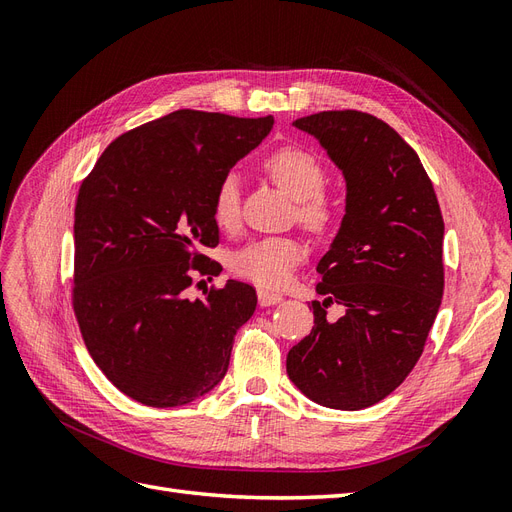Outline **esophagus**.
<instances>
[{
    "instance_id": "34e87169",
    "label": "esophagus",
    "mask_w": 512,
    "mask_h": 512,
    "mask_svg": "<svg viewBox=\"0 0 512 512\" xmlns=\"http://www.w3.org/2000/svg\"><path fill=\"white\" fill-rule=\"evenodd\" d=\"M284 301V294L280 292H273L269 288H258V303L262 307H269V305H275V303H282Z\"/></svg>"
}]
</instances>
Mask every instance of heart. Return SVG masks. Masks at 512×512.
<instances>
[{"instance_id":"b5f03b06","label":"heart","mask_w":512,"mask_h":512,"mask_svg":"<svg viewBox=\"0 0 512 512\" xmlns=\"http://www.w3.org/2000/svg\"><path fill=\"white\" fill-rule=\"evenodd\" d=\"M265 173L292 200L299 203V220L309 230H327L335 220L333 200L322 194L327 173L312 151L303 147H280L262 162ZM213 220L220 228L232 230L241 220L239 177L226 175L213 194ZM305 258V247L294 237H265L247 243L228 258L232 273L262 288L284 286L292 271Z\"/></svg>"}]
</instances>
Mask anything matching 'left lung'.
Wrapping results in <instances>:
<instances>
[{"label": "left lung", "mask_w": 512, "mask_h": 512, "mask_svg": "<svg viewBox=\"0 0 512 512\" xmlns=\"http://www.w3.org/2000/svg\"><path fill=\"white\" fill-rule=\"evenodd\" d=\"M342 170L346 213L318 262L312 333L292 346L288 378L316 404L363 410L391 395L421 359L444 292V220L416 151L361 111L292 121ZM345 316L331 323L326 307ZM309 307V309H312Z\"/></svg>", "instance_id": "obj_1"}]
</instances>
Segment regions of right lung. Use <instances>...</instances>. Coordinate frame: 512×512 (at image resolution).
<instances>
[{
	"label": "right lung",
	"instance_id": "right-lung-1",
	"mask_svg": "<svg viewBox=\"0 0 512 512\" xmlns=\"http://www.w3.org/2000/svg\"><path fill=\"white\" fill-rule=\"evenodd\" d=\"M273 128L181 108L121 134L83 181L74 209L72 303L91 359L138 404L175 408L207 395L228 371L256 290L228 280L190 299L200 254L220 243L213 194Z\"/></svg>",
	"mask_w": 512,
	"mask_h": 512
}]
</instances>
